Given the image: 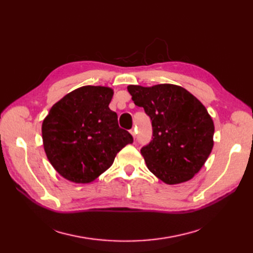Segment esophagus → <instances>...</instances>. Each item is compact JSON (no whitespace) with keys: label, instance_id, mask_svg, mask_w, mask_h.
I'll return each mask as SVG.
<instances>
[{"label":"esophagus","instance_id":"1","mask_svg":"<svg viewBox=\"0 0 253 253\" xmlns=\"http://www.w3.org/2000/svg\"><path fill=\"white\" fill-rule=\"evenodd\" d=\"M129 133H131V135L134 137H136V133H135V128H132V129H129Z\"/></svg>","mask_w":253,"mask_h":253}]
</instances>
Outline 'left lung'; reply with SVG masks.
<instances>
[{
    "instance_id": "obj_1",
    "label": "left lung",
    "mask_w": 253,
    "mask_h": 253,
    "mask_svg": "<svg viewBox=\"0 0 253 253\" xmlns=\"http://www.w3.org/2000/svg\"><path fill=\"white\" fill-rule=\"evenodd\" d=\"M127 90L152 121V140L140 150L148 169L168 185L193 178L213 148V120L203 103L174 84Z\"/></svg>"
}]
</instances>
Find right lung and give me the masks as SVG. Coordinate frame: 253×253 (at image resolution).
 <instances>
[{"label":"right lung","instance_id":"obj_1","mask_svg":"<svg viewBox=\"0 0 253 253\" xmlns=\"http://www.w3.org/2000/svg\"><path fill=\"white\" fill-rule=\"evenodd\" d=\"M113 95L106 86L79 87L53 104L43 120L44 151L65 179L95 180L113 165L117 153L133 142L109 108Z\"/></svg>","mask_w":253,"mask_h":253}]
</instances>
